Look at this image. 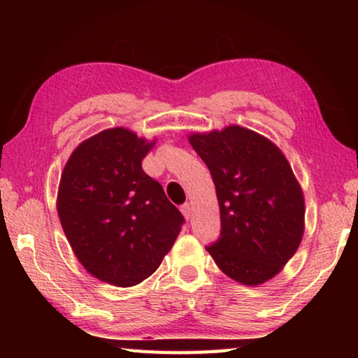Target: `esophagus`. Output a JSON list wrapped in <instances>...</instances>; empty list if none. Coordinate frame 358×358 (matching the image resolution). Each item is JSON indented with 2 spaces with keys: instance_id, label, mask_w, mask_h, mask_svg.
Segmentation results:
<instances>
[{
  "instance_id": "obj_1",
  "label": "esophagus",
  "mask_w": 358,
  "mask_h": 358,
  "mask_svg": "<svg viewBox=\"0 0 358 358\" xmlns=\"http://www.w3.org/2000/svg\"><path fill=\"white\" fill-rule=\"evenodd\" d=\"M181 213L186 217V220H189L191 213H192V205L191 203H185L183 207H181Z\"/></svg>"
}]
</instances>
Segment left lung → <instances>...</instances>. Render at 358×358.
<instances>
[{"mask_svg": "<svg viewBox=\"0 0 358 358\" xmlns=\"http://www.w3.org/2000/svg\"><path fill=\"white\" fill-rule=\"evenodd\" d=\"M187 141L213 177L221 235L207 246L222 273L259 286L282 270L305 232V197L286 156L243 126L192 132Z\"/></svg>", "mask_w": 358, "mask_h": 358, "instance_id": "left-lung-1", "label": "left lung"}]
</instances>
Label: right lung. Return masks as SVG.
Returning <instances> with one entry per match:
<instances>
[{"instance_id": "obj_1", "label": "right lung", "mask_w": 358, "mask_h": 358, "mask_svg": "<svg viewBox=\"0 0 358 358\" xmlns=\"http://www.w3.org/2000/svg\"><path fill=\"white\" fill-rule=\"evenodd\" d=\"M155 142L104 129L72 151L59 180L57 210L72 251L90 275L117 287L153 275L185 222L142 169Z\"/></svg>"}]
</instances>
